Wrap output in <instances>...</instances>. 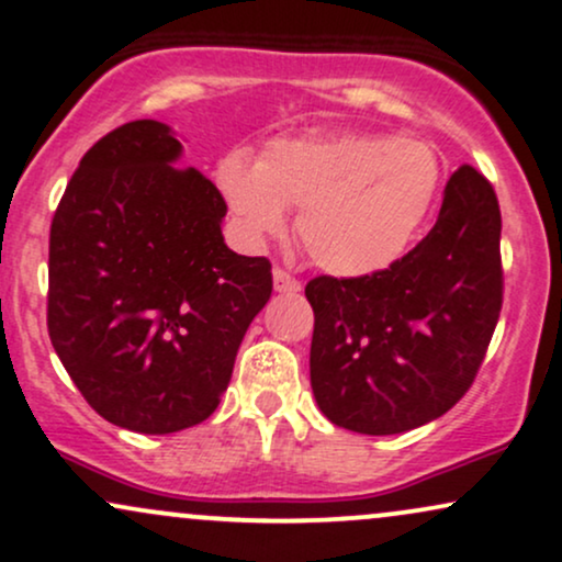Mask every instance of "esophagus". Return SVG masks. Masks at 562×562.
<instances>
[{"label":"esophagus","mask_w":562,"mask_h":562,"mask_svg":"<svg viewBox=\"0 0 562 562\" xmlns=\"http://www.w3.org/2000/svg\"><path fill=\"white\" fill-rule=\"evenodd\" d=\"M274 290H280V293H297L301 290V280L290 274L288 269L274 267Z\"/></svg>","instance_id":"1"}]
</instances>
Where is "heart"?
Segmentation results:
<instances>
[{
    "label": "heart",
    "instance_id": "heart-1",
    "mask_svg": "<svg viewBox=\"0 0 562 562\" xmlns=\"http://www.w3.org/2000/svg\"><path fill=\"white\" fill-rule=\"evenodd\" d=\"M443 166L420 139L331 134L280 139L251 160L231 153L217 183L251 238L274 236L288 204L301 207L297 236L326 272L358 277L404 254L436 204Z\"/></svg>",
    "mask_w": 562,
    "mask_h": 562
}]
</instances>
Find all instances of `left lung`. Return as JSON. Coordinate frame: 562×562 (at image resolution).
<instances>
[{
	"instance_id": "1",
	"label": "left lung",
	"mask_w": 562,
	"mask_h": 562,
	"mask_svg": "<svg viewBox=\"0 0 562 562\" xmlns=\"http://www.w3.org/2000/svg\"><path fill=\"white\" fill-rule=\"evenodd\" d=\"M311 386L339 428L394 436L470 392L503 305L501 207L472 166L446 183L432 231L386 269L318 274Z\"/></svg>"
}]
</instances>
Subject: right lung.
<instances>
[{
  "label": "right lung",
  "mask_w": 562,
  "mask_h": 562,
  "mask_svg": "<svg viewBox=\"0 0 562 562\" xmlns=\"http://www.w3.org/2000/svg\"><path fill=\"white\" fill-rule=\"evenodd\" d=\"M166 124L116 126L82 155L48 236V337L69 379L119 428L207 420L240 339L272 295L267 257L223 240V194L176 170Z\"/></svg>",
  "instance_id": "right-lung-1"
}]
</instances>
